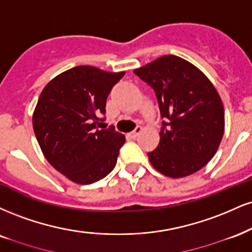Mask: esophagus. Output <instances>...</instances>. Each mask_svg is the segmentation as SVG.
Segmentation results:
<instances>
[{
  "label": "esophagus",
  "instance_id": "1",
  "mask_svg": "<svg viewBox=\"0 0 252 252\" xmlns=\"http://www.w3.org/2000/svg\"><path fill=\"white\" fill-rule=\"evenodd\" d=\"M141 132H142V126H136V129L134 130V131L130 132V134H129V137H131V138H136L139 134H141Z\"/></svg>",
  "mask_w": 252,
  "mask_h": 252
}]
</instances>
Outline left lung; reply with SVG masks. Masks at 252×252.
Masks as SVG:
<instances>
[{"instance_id":"left-lung-1","label":"left lung","mask_w":252,"mask_h":252,"mask_svg":"<svg viewBox=\"0 0 252 252\" xmlns=\"http://www.w3.org/2000/svg\"><path fill=\"white\" fill-rule=\"evenodd\" d=\"M134 72L155 90L163 126L159 143L148 153L157 171L182 178L202 169L216 154L224 134L222 99L192 63L164 55Z\"/></svg>"}]
</instances>
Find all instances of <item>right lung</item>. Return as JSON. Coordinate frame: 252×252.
Masks as SVG:
<instances>
[{
  "label": "right lung",
  "instance_id": "obj_1",
  "mask_svg": "<svg viewBox=\"0 0 252 252\" xmlns=\"http://www.w3.org/2000/svg\"><path fill=\"white\" fill-rule=\"evenodd\" d=\"M126 71L80 65L61 72L42 90L32 128L48 162L68 180L92 184L115 168L126 136L102 128L107 97Z\"/></svg>",
  "mask_w": 252,
  "mask_h": 252
}]
</instances>
